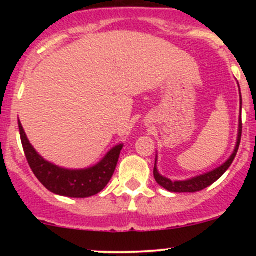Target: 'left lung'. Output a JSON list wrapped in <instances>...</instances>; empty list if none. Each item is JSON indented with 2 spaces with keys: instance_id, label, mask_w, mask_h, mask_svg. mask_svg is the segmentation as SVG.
I'll return each mask as SVG.
<instances>
[{
  "instance_id": "1",
  "label": "left lung",
  "mask_w": 256,
  "mask_h": 256,
  "mask_svg": "<svg viewBox=\"0 0 256 256\" xmlns=\"http://www.w3.org/2000/svg\"><path fill=\"white\" fill-rule=\"evenodd\" d=\"M239 85V84H238ZM239 92H240V88H239ZM240 98V112H242V94L239 95ZM240 140H242V116L239 118V125H238V136H236V147H234L233 154H230L228 160L224 162L223 164H220L216 168L212 170V171L207 172V174H200V176H196L190 178V180H172L170 178L162 176L161 174L157 170V154H156V161H154V176L156 182L158 183L161 187H164V190H170V192H174V193H194V192H200V190H204V188L209 187L210 184H213L216 180H218L219 178L223 176L226 174V170L230 167V164H233L234 158L236 156V152H238L239 144H240Z\"/></svg>"
}]
</instances>
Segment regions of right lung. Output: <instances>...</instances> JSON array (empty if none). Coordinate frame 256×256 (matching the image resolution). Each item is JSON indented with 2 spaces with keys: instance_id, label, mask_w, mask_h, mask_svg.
Segmentation results:
<instances>
[{
  "instance_id": "add662e5",
  "label": "right lung",
  "mask_w": 256,
  "mask_h": 256,
  "mask_svg": "<svg viewBox=\"0 0 256 256\" xmlns=\"http://www.w3.org/2000/svg\"><path fill=\"white\" fill-rule=\"evenodd\" d=\"M18 128L26 158L34 176L52 193L64 197L86 198L102 192L112 180L124 147V144H116L100 162L88 168H64L44 160L36 151L20 121Z\"/></svg>"
}]
</instances>
